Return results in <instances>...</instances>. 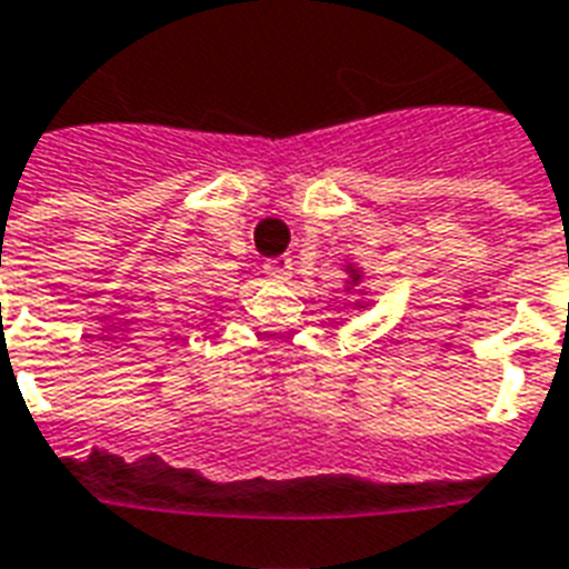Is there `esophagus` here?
<instances>
[{
  "label": "esophagus",
  "instance_id": "34e87169",
  "mask_svg": "<svg viewBox=\"0 0 569 569\" xmlns=\"http://www.w3.org/2000/svg\"><path fill=\"white\" fill-rule=\"evenodd\" d=\"M264 277H271V280H289L292 277V262L280 256V259H268L264 262Z\"/></svg>",
  "mask_w": 569,
  "mask_h": 569
}]
</instances>
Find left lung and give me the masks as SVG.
<instances>
[{
  "label": "left lung",
  "mask_w": 569,
  "mask_h": 569,
  "mask_svg": "<svg viewBox=\"0 0 569 569\" xmlns=\"http://www.w3.org/2000/svg\"><path fill=\"white\" fill-rule=\"evenodd\" d=\"M340 271L347 273V286H343V292L347 296H356V310H361V307H368V289H365V271H361L359 264L356 262H343L340 264Z\"/></svg>",
  "instance_id": "obj_1"
}]
</instances>
